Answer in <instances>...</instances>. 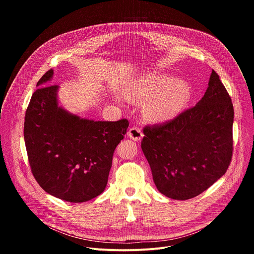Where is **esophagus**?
Segmentation results:
<instances>
[{
  "label": "esophagus",
  "mask_w": 254,
  "mask_h": 254,
  "mask_svg": "<svg viewBox=\"0 0 254 254\" xmlns=\"http://www.w3.org/2000/svg\"><path fill=\"white\" fill-rule=\"evenodd\" d=\"M128 136L133 140H140L142 137V131L137 127H131L127 132Z\"/></svg>",
  "instance_id": "34e87169"
}]
</instances>
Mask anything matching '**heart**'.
Here are the masks:
<instances>
[{
  "instance_id": "obj_1",
  "label": "heart",
  "mask_w": 254,
  "mask_h": 254,
  "mask_svg": "<svg viewBox=\"0 0 254 254\" xmlns=\"http://www.w3.org/2000/svg\"><path fill=\"white\" fill-rule=\"evenodd\" d=\"M191 90L189 84L181 78L168 80L164 75L148 77L135 83L128 96L149 98L144 106L149 118L164 121L178 115L189 100Z\"/></svg>"
}]
</instances>
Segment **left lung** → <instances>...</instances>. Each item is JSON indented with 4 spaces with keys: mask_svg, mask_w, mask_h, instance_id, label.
Instances as JSON below:
<instances>
[{
    "mask_svg": "<svg viewBox=\"0 0 254 254\" xmlns=\"http://www.w3.org/2000/svg\"><path fill=\"white\" fill-rule=\"evenodd\" d=\"M233 119L231 97L212 70L208 88L195 106L143 127L141 150L163 195L194 198L226 173L233 153Z\"/></svg>",
    "mask_w": 254,
    "mask_h": 254,
    "instance_id": "obj_1",
    "label": "left lung"
}]
</instances>
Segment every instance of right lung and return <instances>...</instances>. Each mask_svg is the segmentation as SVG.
Here are the masks:
<instances>
[{
    "mask_svg": "<svg viewBox=\"0 0 254 254\" xmlns=\"http://www.w3.org/2000/svg\"><path fill=\"white\" fill-rule=\"evenodd\" d=\"M52 75L49 69L40 78L27 107L24 138L28 160L45 192L81 203L104 191L115 150L127 133L128 121L94 122L65 112L58 106V85H43Z\"/></svg>",
    "mask_w": 254,
    "mask_h": 254,
    "instance_id": "obj_1",
    "label": "right lung"
}]
</instances>
